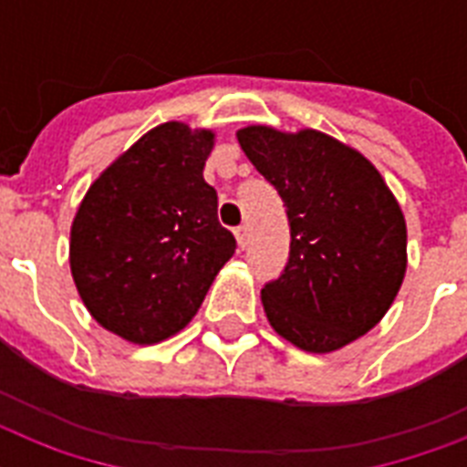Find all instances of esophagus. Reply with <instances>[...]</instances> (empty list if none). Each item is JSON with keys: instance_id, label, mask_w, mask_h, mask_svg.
<instances>
[{"instance_id": "esophagus-1", "label": "esophagus", "mask_w": 467, "mask_h": 467, "mask_svg": "<svg viewBox=\"0 0 467 467\" xmlns=\"http://www.w3.org/2000/svg\"><path fill=\"white\" fill-rule=\"evenodd\" d=\"M234 237H237V244H240L242 249L247 247V242H249V230L247 225H240L237 230H234Z\"/></svg>"}]
</instances>
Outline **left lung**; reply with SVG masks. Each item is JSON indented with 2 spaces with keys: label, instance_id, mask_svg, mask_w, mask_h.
Listing matches in <instances>:
<instances>
[{
  "label": "left lung",
  "instance_id": "8db88e82",
  "mask_svg": "<svg viewBox=\"0 0 467 467\" xmlns=\"http://www.w3.org/2000/svg\"><path fill=\"white\" fill-rule=\"evenodd\" d=\"M237 140L291 225L284 274L262 288L269 325L310 354L347 347L385 317L405 278L398 198L358 150L312 128L247 126Z\"/></svg>",
  "mask_w": 467,
  "mask_h": 467
}]
</instances>
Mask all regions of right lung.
<instances>
[{"label": "right lung", "mask_w": 467, "mask_h": 467, "mask_svg": "<svg viewBox=\"0 0 467 467\" xmlns=\"http://www.w3.org/2000/svg\"><path fill=\"white\" fill-rule=\"evenodd\" d=\"M208 128L169 120L97 176L69 230V269L89 315L130 344H160L189 325L234 237L218 223L203 167Z\"/></svg>", "instance_id": "add662e5"}]
</instances>
